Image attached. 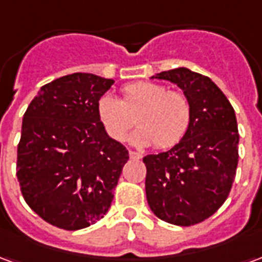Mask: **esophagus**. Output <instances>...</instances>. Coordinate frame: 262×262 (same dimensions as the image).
<instances>
[{
  "label": "esophagus",
  "instance_id": "1",
  "mask_svg": "<svg viewBox=\"0 0 262 262\" xmlns=\"http://www.w3.org/2000/svg\"><path fill=\"white\" fill-rule=\"evenodd\" d=\"M129 156H130L132 160H140L143 157L140 153H137V151H132V150L129 151Z\"/></svg>",
  "mask_w": 262,
  "mask_h": 262
}]
</instances>
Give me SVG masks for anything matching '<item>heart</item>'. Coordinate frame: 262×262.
I'll return each instance as SVG.
<instances>
[{
    "label": "heart",
    "instance_id": "obj_1",
    "mask_svg": "<svg viewBox=\"0 0 262 262\" xmlns=\"http://www.w3.org/2000/svg\"><path fill=\"white\" fill-rule=\"evenodd\" d=\"M123 101L105 94L98 101V116L109 136L122 142L135 125L130 142L139 147L156 146L168 148L181 142L191 123V103L188 98L156 82H135L122 90Z\"/></svg>",
    "mask_w": 262,
    "mask_h": 262
}]
</instances>
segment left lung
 I'll use <instances>...</instances> for the list:
<instances>
[{"mask_svg": "<svg viewBox=\"0 0 262 262\" xmlns=\"http://www.w3.org/2000/svg\"><path fill=\"white\" fill-rule=\"evenodd\" d=\"M151 78L181 88L191 103V123L174 147L143 159L148 206L167 223L196 225L225 203L234 181L238 163L236 114L206 75L180 67Z\"/></svg>", "mask_w": 262, "mask_h": 262, "instance_id": "left-lung-1", "label": "left lung"}]
</instances>
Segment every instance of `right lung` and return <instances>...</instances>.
<instances>
[{
	"mask_svg": "<svg viewBox=\"0 0 262 262\" xmlns=\"http://www.w3.org/2000/svg\"><path fill=\"white\" fill-rule=\"evenodd\" d=\"M114 82L88 73L60 77L40 88L24 115L16 160L20 192L56 227H88L112 203L129 160L98 116V101Z\"/></svg>",
	"mask_w": 262,
	"mask_h": 262,
	"instance_id": "obj_1",
	"label": "right lung"
}]
</instances>
